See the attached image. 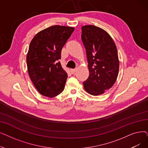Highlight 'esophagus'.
I'll use <instances>...</instances> for the list:
<instances>
[{
	"label": "esophagus",
	"mask_w": 148,
	"mask_h": 148,
	"mask_svg": "<svg viewBox=\"0 0 148 148\" xmlns=\"http://www.w3.org/2000/svg\"><path fill=\"white\" fill-rule=\"evenodd\" d=\"M77 71V69H70V72H71V73L72 74H74Z\"/></svg>",
	"instance_id": "esophagus-1"
}]
</instances>
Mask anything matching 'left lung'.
Listing matches in <instances>:
<instances>
[{"mask_svg": "<svg viewBox=\"0 0 148 148\" xmlns=\"http://www.w3.org/2000/svg\"><path fill=\"white\" fill-rule=\"evenodd\" d=\"M82 40L86 49L89 76L84 88L89 94H103L114 84L119 73L117 48L106 31L94 25L82 27Z\"/></svg>", "mask_w": 148, "mask_h": 148, "instance_id": "8db88e82", "label": "left lung"}]
</instances>
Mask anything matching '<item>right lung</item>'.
I'll return each instance as SVG.
<instances>
[{"instance_id": "right-lung-1", "label": "right lung", "mask_w": 148, "mask_h": 148, "mask_svg": "<svg viewBox=\"0 0 148 148\" xmlns=\"http://www.w3.org/2000/svg\"><path fill=\"white\" fill-rule=\"evenodd\" d=\"M74 28L55 25L38 32L31 41L26 56L27 71L35 87L52 98L64 90L68 77L60 62L61 51Z\"/></svg>"}]
</instances>
